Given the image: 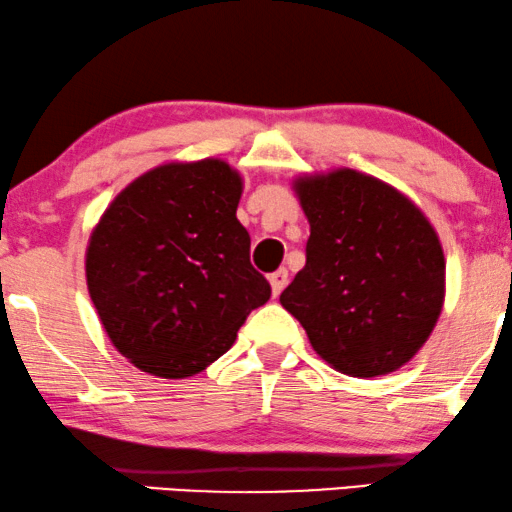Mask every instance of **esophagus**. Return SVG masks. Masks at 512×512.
Here are the masks:
<instances>
[{
	"label": "esophagus",
	"mask_w": 512,
	"mask_h": 512,
	"mask_svg": "<svg viewBox=\"0 0 512 512\" xmlns=\"http://www.w3.org/2000/svg\"><path fill=\"white\" fill-rule=\"evenodd\" d=\"M269 283H271V292H273V297H278L280 292L285 290V285H287V269H278V271H273L271 276H269Z\"/></svg>",
	"instance_id": "1"
}]
</instances>
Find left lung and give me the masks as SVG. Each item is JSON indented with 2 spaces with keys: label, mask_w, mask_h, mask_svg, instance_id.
Listing matches in <instances>:
<instances>
[{
  "label": "left lung",
  "mask_w": 512,
  "mask_h": 512,
  "mask_svg": "<svg viewBox=\"0 0 512 512\" xmlns=\"http://www.w3.org/2000/svg\"><path fill=\"white\" fill-rule=\"evenodd\" d=\"M294 190L311 236L306 266L280 304L336 371H397L443 308L445 257L434 227L399 190L355 169L297 178Z\"/></svg>",
  "instance_id": "8db88e82"
}]
</instances>
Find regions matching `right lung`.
Returning a JSON list of instances; mask_svg holds the SVG:
<instances>
[{
  "instance_id": "add662e5",
  "label": "right lung",
  "mask_w": 512,
  "mask_h": 512,
  "mask_svg": "<svg viewBox=\"0 0 512 512\" xmlns=\"http://www.w3.org/2000/svg\"><path fill=\"white\" fill-rule=\"evenodd\" d=\"M239 171L222 160L171 162L129 183L85 253L90 299L136 369L187 378L232 348L271 285L250 264L236 220Z\"/></svg>"
}]
</instances>
